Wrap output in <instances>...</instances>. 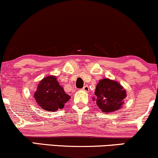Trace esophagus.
Listing matches in <instances>:
<instances>
[{"label":"esophagus","mask_w":158,"mask_h":158,"mask_svg":"<svg viewBox=\"0 0 158 158\" xmlns=\"http://www.w3.org/2000/svg\"><path fill=\"white\" fill-rule=\"evenodd\" d=\"M82 90H84V91L85 92H88L89 91V87L88 86V85H85L84 87L82 88V89H81Z\"/></svg>","instance_id":"1"}]
</instances>
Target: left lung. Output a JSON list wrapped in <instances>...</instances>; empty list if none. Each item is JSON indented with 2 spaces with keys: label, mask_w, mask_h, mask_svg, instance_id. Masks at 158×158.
<instances>
[{
  "label": "left lung",
  "mask_w": 158,
  "mask_h": 158,
  "mask_svg": "<svg viewBox=\"0 0 158 158\" xmlns=\"http://www.w3.org/2000/svg\"><path fill=\"white\" fill-rule=\"evenodd\" d=\"M97 105L104 113H110L119 110L124 104L126 90L117 81L102 79L99 81L95 90Z\"/></svg>",
  "instance_id": "1"
}]
</instances>
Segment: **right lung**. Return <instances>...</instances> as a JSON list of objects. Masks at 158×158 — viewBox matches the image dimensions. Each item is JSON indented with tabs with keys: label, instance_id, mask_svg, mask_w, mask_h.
I'll return each instance as SVG.
<instances>
[{
	"label": "right lung",
	"instance_id": "right-lung-1",
	"mask_svg": "<svg viewBox=\"0 0 158 158\" xmlns=\"http://www.w3.org/2000/svg\"><path fill=\"white\" fill-rule=\"evenodd\" d=\"M55 76L46 77L40 81L37 90L34 93L36 102L41 108L54 112L64 108V103L70 99V96L64 92Z\"/></svg>",
	"mask_w": 158,
	"mask_h": 158
}]
</instances>
